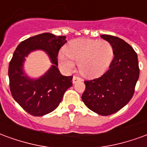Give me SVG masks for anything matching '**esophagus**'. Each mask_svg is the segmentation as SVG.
Wrapping results in <instances>:
<instances>
[{
  "instance_id": "obj_1",
  "label": "esophagus",
  "mask_w": 147,
  "mask_h": 147,
  "mask_svg": "<svg viewBox=\"0 0 147 147\" xmlns=\"http://www.w3.org/2000/svg\"><path fill=\"white\" fill-rule=\"evenodd\" d=\"M82 79L80 78V77L77 76H74L73 79H72V83H76L77 82H79V81H82Z\"/></svg>"
}]
</instances>
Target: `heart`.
<instances>
[{
    "instance_id": "heart-1",
    "label": "heart",
    "mask_w": 147,
    "mask_h": 147,
    "mask_svg": "<svg viewBox=\"0 0 147 147\" xmlns=\"http://www.w3.org/2000/svg\"><path fill=\"white\" fill-rule=\"evenodd\" d=\"M58 56L60 64L68 70L79 62V69L86 77H97L108 69L113 58V48L106 40L80 38L71 41Z\"/></svg>"
}]
</instances>
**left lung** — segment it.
Masks as SVG:
<instances>
[{
    "mask_svg": "<svg viewBox=\"0 0 147 147\" xmlns=\"http://www.w3.org/2000/svg\"><path fill=\"white\" fill-rule=\"evenodd\" d=\"M113 48L114 57L102 76L86 80L82 100L87 108L102 116L117 113L132 98L139 80L138 57L133 48L118 37L103 34Z\"/></svg>",
    "mask_w": 147,
    "mask_h": 147,
    "instance_id": "left-lung-1",
    "label": "left lung"
}]
</instances>
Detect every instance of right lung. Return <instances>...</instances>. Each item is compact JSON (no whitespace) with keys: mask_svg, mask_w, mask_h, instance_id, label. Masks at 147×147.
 Wrapping results in <instances>:
<instances>
[{"mask_svg":"<svg viewBox=\"0 0 147 147\" xmlns=\"http://www.w3.org/2000/svg\"><path fill=\"white\" fill-rule=\"evenodd\" d=\"M65 38L50 33L40 34L20 42L13 53L8 66L10 91L15 101L32 116L53 112L72 86V76H62L57 67L58 53L67 42ZM37 49L45 51L53 65L44 76L34 80L23 72V63L27 55Z\"/></svg>","mask_w":147,"mask_h":147,"instance_id":"1","label":"right lung"}]
</instances>
